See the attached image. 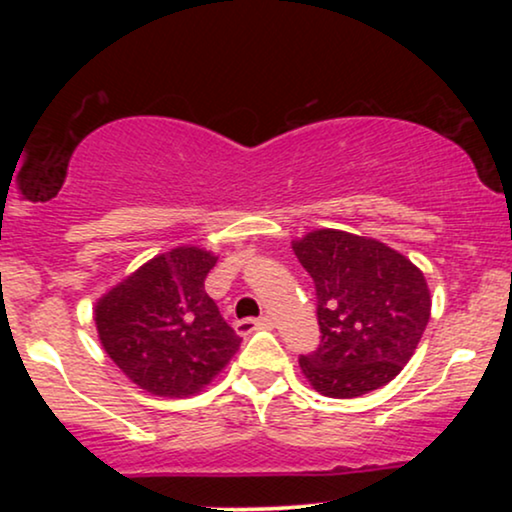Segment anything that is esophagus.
Wrapping results in <instances>:
<instances>
[{
    "instance_id": "1",
    "label": "esophagus",
    "mask_w": 512,
    "mask_h": 512,
    "mask_svg": "<svg viewBox=\"0 0 512 512\" xmlns=\"http://www.w3.org/2000/svg\"><path fill=\"white\" fill-rule=\"evenodd\" d=\"M236 332L240 337H248L255 330H269L272 327V317L264 315V317H257V320H252V317H245V320H236Z\"/></svg>"
}]
</instances>
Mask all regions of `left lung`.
Returning a JSON list of instances; mask_svg holds the SVG:
<instances>
[{"label":"left lung","mask_w":512,"mask_h":512,"mask_svg":"<svg viewBox=\"0 0 512 512\" xmlns=\"http://www.w3.org/2000/svg\"><path fill=\"white\" fill-rule=\"evenodd\" d=\"M315 284L320 344L298 358L320 395L361 397L390 383L414 356L431 293L419 267L373 238L322 228L293 240Z\"/></svg>","instance_id":"left-lung-1"}]
</instances>
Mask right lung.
I'll return each instance as SVG.
<instances>
[{
  "label": "right lung",
  "instance_id": "1",
  "mask_svg": "<svg viewBox=\"0 0 512 512\" xmlns=\"http://www.w3.org/2000/svg\"><path fill=\"white\" fill-rule=\"evenodd\" d=\"M214 264L207 250L175 248L139 267L96 305L103 349L151 395H195L238 351L240 337L204 291Z\"/></svg>",
  "mask_w": 512,
  "mask_h": 512
}]
</instances>
